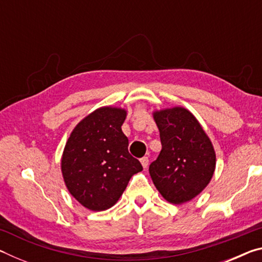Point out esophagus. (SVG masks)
Wrapping results in <instances>:
<instances>
[{
  "instance_id": "obj_1",
  "label": "esophagus",
  "mask_w": 262,
  "mask_h": 262,
  "mask_svg": "<svg viewBox=\"0 0 262 262\" xmlns=\"http://www.w3.org/2000/svg\"><path fill=\"white\" fill-rule=\"evenodd\" d=\"M141 164H142V166H143L144 168H147L148 165H149V158L148 157L141 158Z\"/></svg>"
}]
</instances>
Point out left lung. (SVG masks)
<instances>
[{
  "label": "left lung",
  "mask_w": 262,
  "mask_h": 262,
  "mask_svg": "<svg viewBox=\"0 0 262 262\" xmlns=\"http://www.w3.org/2000/svg\"><path fill=\"white\" fill-rule=\"evenodd\" d=\"M162 150L149 166L158 192L173 205L188 202L210 183L216 154L196 118L184 107L155 111Z\"/></svg>",
  "instance_id": "left-lung-1"
}]
</instances>
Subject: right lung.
Segmentation results:
<instances>
[{"mask_svg":"<svg viewBox=\"0 0 262 262\" xmlns=\"http://www.w3.org/2000/svg\"><path fill=\"white\" fill-rule=\"evenodd\" d=\"M126 115L123 108H97L77 123L66 143L61 159L64 184L92 211L114 206L132 177L143 170L128 152V139L121 129Z\"/></svg>","mask_w":262,"mask_h":262,"instance_id":"right-lung-1","label":"right lung"}]
</instances>
